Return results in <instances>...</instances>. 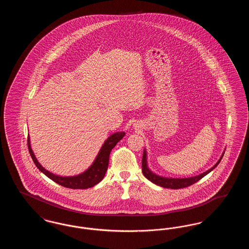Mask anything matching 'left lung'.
<instances>
[{"label": "left lung", "mask_w": 249, "mask_h": 249, "mask_svg": "<svg viewBox=\"0 0 249 249\" xmlns=\"http://www.w3.org/2000/svg\"><path fill=\"white\" fill-rule=\"evenodd\" d=\"M225 152H223L220 159L218 160V161L214 164V165L210 168L209 170H207L206 172L202 173L199 176L196 177H192V178H163L160 176H158L154 174L147 166V155H146V151L145 149L143 150V154H142V171L143 176L147 178L149 181H151L152 183H154L156 185L162 187V188H166V189H174V190H178V189H183V188H187L189 186H191L192 184L198 182L200 179L205 177L206 175H208L211 171H213V169L218 165V163L221 161V159L223 157Z\"/></svg>", "instance_id": "1"}]
</instances>
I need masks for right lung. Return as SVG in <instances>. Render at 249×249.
I'll list each match as a JSON object with an SVG mask.
<instances>
[{
	"instance_id": "add662e5",
	"label": "right lung",
	"mask_w": 249,
	"mask_h": 249,
	"mask_svg": "<svg viewBox=\"0 0 249 249\" xmlns=\"http://www.w3.org/2000/svg\"><path fill=\"white\" fill-rule=\"evenodd\" d=\"M125 132L120 131V132H115L112 135H110L107 139V141L104 142L102 145L99 153L97 155L96 159L93 161V163L82 174H79L77 176L73 177H60V176H56L48 170H46L43 166L41 165L37 159L36 158V155L34 153L32 147H31V142H30V137L28 136V147H29V152L31 154V157L35 162L36 167L43 173L45 174L48 178L56 182L57 184L61 185L65 188H69L72 190H85L89 188H92L95 185H97L99 182L103 180L105 178L106 173H107V168H108V162H109V156L111 153V150L116 146V144L124 137Z\"/></svg>"
}]
</instances>
